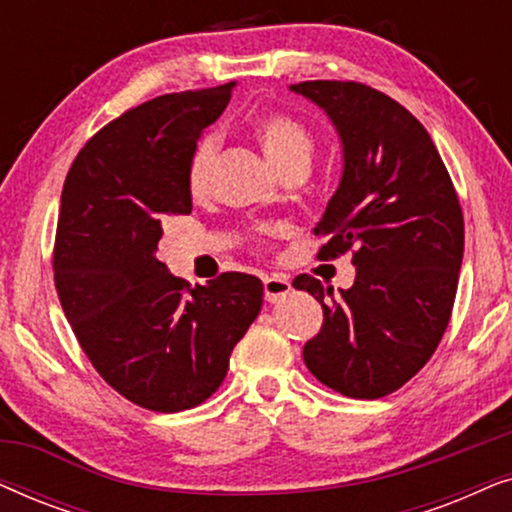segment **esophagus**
Here are the masks:
<instances>
[{"label":"esophagus","mask_w":512,"mask_h":512,"mask_svg":"<svg viewBox=\"0 0 512 512\" xmlns=\"http://www.w3.org/2000/svg\"><path fill=\"white\" fill-rule=\"evenodd\" d=\"M291 282L284 275H268L263 279V291H265V300L268 303H277V300L286 298L291 293Z\"/></svg>","instance_id":"obj_1"}]
</instances>
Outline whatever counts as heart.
Segmentation results:
<instances>
[{
	"mask_svg": "<svg viewBox=\"0 0 512 512\" xmlns=\"http://www.w3.org/2000/svg\"><path fill=\"white\" fill-rule=\"evenodd\" d=\"M254 132L261 142L265 156L279 172L289 170L293 165H310L314 153V137L305 123L296 116L270 111L254 121ZM216 158V137H200L186 160V191L193 200L205 198L212 179V165Z\"/></svg>",
	"mask_w": 512,
	"mask_h": 512,
	"instance_id": "1",
	"label": "heart"
}]
</instances>
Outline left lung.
<instances>
[{
    "instance_id": "obj_1",
    "label": "left lung",
    "mask_w": 512,
    "mask_h": 512,
    "mask_svg": "<svg viewBox=\"0 0 512 512\" xmlns=\"http://www.w3.org/2000/svg\"><path fill=\"white\" fill-rule=\"evenodd\" d=\"M331 116L345 151L338 191L314 235L319 261L352 251V289L333 296L317 277L324 324L303 359L321 384L349 398H382L426 366L450 324L464 256V214L424 125L403 104L356 81L291 86Z\"/></svg>"
}]
</instances>
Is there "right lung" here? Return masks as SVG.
Listing matches in <instances>:
<instances>
[{"mask_svg":"<svg viewBox=\"0 0 512 512\" xmlns=\"http://www.w3.org/2000/svg\"><path fill=\"white\" fill-rule=\"evenodd\" d=\"M235 83L153 97L86 142L62 186L55 289L83 354L139 408L205 403L263 305V284L221 272L191 286L156 258L163 226L191 214L186 160Z\"/></svg>","mask_w":512,"mask_h":512,"instance_id":"1","label":"right lung"}]
</instances>
